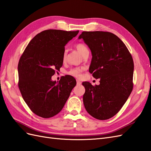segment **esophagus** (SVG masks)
<instances>
[{
	"mask_svg": "<svg viewBox=\"0 0 151 151\" xmlns=\"http://www.w3.org/2000/svg\"><path fill=\"white\" fill-rule=\"evenodd\" d=\"M76 83H77V86H80V85H82V82H81L78 80H76Z\"/></svg>",
	"mask_w": 151,
	"mask_h": 151,
	"instance_id": "obj_1",
	"label": "esophagus"
}]
</instances>
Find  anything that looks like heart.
I'll use <instances>...</instances> for the list:
<instances>
[{
  "label": "heart",
  "instance_id": "obj_1",
  "mask_svg": "<svg viewBox=\"0 0 151 151\" xmlns=\"http://www.w3.org/2000/svg\"><path fill=\"white\" fill-rule=\"evenodd\" d=\"M76 48L78 50V52L82 54V56L86 55V53H88V50L87 48V46L85 45L83 43H78L76 45ZM66 56H67V51L65 50L63 53V60L65 61V59H66ZM83 69L80 68H74L71 69L69 70L68 73L73 77H75V78H80L81 76V73L82 72Z\"/></svg>",
  "mask_w": 151,
  "mask_h": 151
}]
</instances>
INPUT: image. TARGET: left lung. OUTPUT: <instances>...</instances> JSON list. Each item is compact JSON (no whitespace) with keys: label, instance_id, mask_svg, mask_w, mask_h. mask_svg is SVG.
Wrapping results in <instances>:
<instances>
[{"label":"left lung","instance_id":"1","mask_svg":"<svg viewBox=\"0 0 151 151\" xmlns=\"http://www.w3.org/2000/svg\"><path fill=\"white\" fill-rule=\"evenodd\" d=\"M83 39L92 53L89 71L100 84L83 82L87 112L99 120L114 117L122 109L133 90L134 63L125 44L113 33L83 31Z\"/></svg>","mask_w":151,"mask_h":151}]
</instances>
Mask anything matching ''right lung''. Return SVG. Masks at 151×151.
I'll list each match as a JSON object with an SVG mask.
<instances>
[{"label": "right lung", "instance_id": "1", "mask_svg": "<svg viewBox=\"0 0 151 151\" xmlns=\"http://www.w3.org/2000/svg\"><path fill=\"white\" fill-rule=\"evenodd\" d=\"M76 31L49 29L34 36L27 46L18 65V87L33 113L42 118L55 116L63 109L76 82L66 75L59 82L52 76L63 64L64 46Z\"/></svg>", "mask_w": 151, "mask_h": 151}]
</instances>
